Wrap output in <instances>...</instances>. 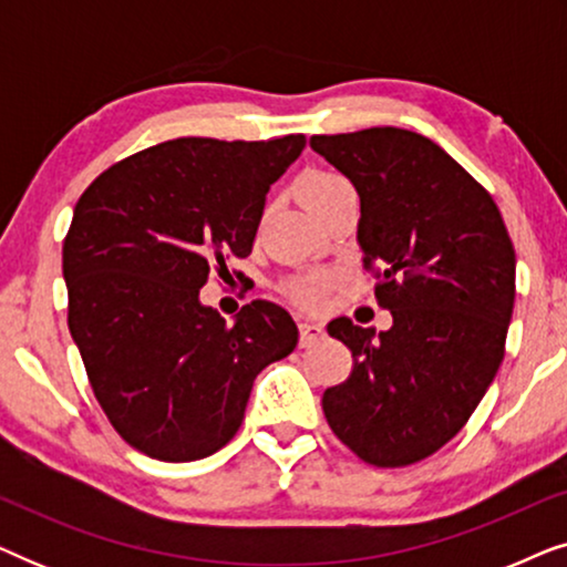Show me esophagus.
Returning <instances> with one entry per match:
<instances>
[{
  "instance_id": "esophagus-1",
  "label": "esophagus",
  "mask_w": 567,
  "mask_h": 567,
  "mask_svg": "<svg viewBox=\"0 0 567 567\" xmlns=\"http://www.w3.org/2000/svg\"><path fill=\"white\" fill-rule=\"evenodd\" d=\"M299 336H301V348L315 346L317 340L324 338V324L320 320L299 322Z\"/></svg>"
}]
</instances>
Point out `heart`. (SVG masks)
<instances>
[{
  "instance_id": "b5f03b06",
  "label": "heart",
  "mask_w": 567,
  "mask_h": 567,
  "mask_svg": "<svg viewBox=\"0 0 567 567\" xmlns=\"http://www.w3.org/2000/svg\"><path fill=\"white\" fill-rule=\"evenodd\" d=\"M348 185L343 177L336 175V173H322V169H309L299 177V198L305 200V206L312 212L317 204H322L324 198H330L332 193L343 188ZM330 274H324V270H309V274L299 276L297 281H293L289 289H291V297L299 301V305L305 307H315L320 305L324 293L330 289Z\"/></svg>"
}]
</instances>
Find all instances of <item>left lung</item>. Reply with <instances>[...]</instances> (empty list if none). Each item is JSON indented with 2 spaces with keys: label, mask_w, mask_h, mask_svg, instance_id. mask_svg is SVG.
I'll use <instances>...</instances> for the list:
<instances>
[{
  "label": "left lung",
  "mask_w": 567,
  "mask_h": 567,
  "mask_svg": "<svg viewBox=\"0 0 567 567\" xmlns=\"http://www.w3.org/2000/svg\"><path fill=\"white\" fill-rule=\"evenodd\" d=\"M309 146L361 198L359 247L377 270L392 328L328 324L353 353L351 377L322 394L330 429L374 467L439 452L475 413L503 361L516 252L483 185L415 131L363 128Z\"/></svg>",
  "instance_id": "left-lung-1"
}]
</instances>
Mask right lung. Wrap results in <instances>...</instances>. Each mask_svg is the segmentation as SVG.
<instances>
[{
	"mask_svg": "<svg viewBox=\"0 0 567 567\" xmlns=\"http://www.w3.org/2000/svg\"><path fill=\"white\" fill-rule=\"evenodd\" d=\"M301 134L175 138L105 169L64 239L69 332L113 429L152 460L219 452L255 377L297 348V322L255 299L227 322L200 305L208 266L252 252L266 196Z\"/></svg>",
	"mask_w": 567,
	"mask_h": 567,
	"instance_id": "obj_1",
	"label": "right lung"
}]
</instances>
